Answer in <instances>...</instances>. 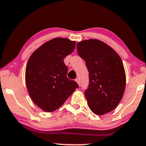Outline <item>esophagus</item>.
<instances>
[{
    "instance_id": "obj_1",
    "label": "esophagus",
    "mask_w": 146,
    "mask_h": 146,
    "mask_svg": "<svg viewBox=\"0 0 146 146\" xmlns=\"http://www.w3.org/2000/svg\"><path fill=\"white\" fill-rule=\"evenodd\" d=\"M75 81H76V82H77V84H78V85H79L80 86V81H79V79H75Z\"/></svg>"
}]
</instances>
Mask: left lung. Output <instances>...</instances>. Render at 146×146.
Listing matches in <instances>:
<instances>
[{
	"label": "left lung",
	"mask_w": 146,
	"mask_h": 146,
	"mask_svg": "<svg viewBox=\"0 0 146 146\" xmlns=\"http://www.w3.org/2000/svg\"><path fill=\"white\" fill-rule=\"evenodd\" d=\"M77 48L89 73L85 91L89 107L98 115L112 111L120 103L126 87L122 59L111 47L96 39L81 41Z\"/></svg>",
	"instance_id": "obj_1"
}]
</instances>
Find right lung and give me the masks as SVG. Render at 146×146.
Wrapping results in <instances>:
<instances>
[{
  "label": "right lung",
  "instance_id": "1",
  "mask_svg": "<svg viewBox=\"0 0 146 146\" xmlns=\"http://www.w3.org/2000/svg\"><path fill=\"white\" fill-rule=\"evenodd\" d=\"M76 43L56 38L37 49L28 59L26 83L35 104L46 112L60 107L79 85L67 77V67L63 61L74 51Z\"/></svg>",
  "mask_w": 146,
  "mask_h": 146
}]
</instances>
